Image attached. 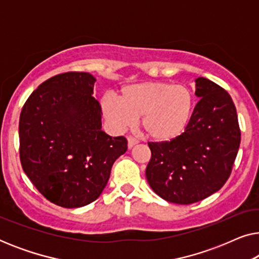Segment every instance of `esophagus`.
<instances>
[{"instance_id": "1", "label": "esophagus", "mask_w": 259, "mask_h": 259, "mask_svg": "<svg viewBox=\"0 0 259 259\" xmlns=\"http://www.w3.org/2000/svg\"><path fill=\"white\" fill-rule=\"evenodd\" d=\"M138 144V140L136 139V138L133 137H128L127 138V146H128V148H132L134 145Z\"/></svg>"}]
</instances>
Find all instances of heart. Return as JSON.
<instances>
[{
	"label": "heart",
	"instance_id": "obj_1",
	"mask_svg": "<svg viewBox=\"0 0 259 259\" xmlns=\"http://www.w3.org/2000/svg\"><path fill=\"white\" fill-rule=\"evenodd\" d=\"M193 107L189 87L160 81L131 84L122 88L119 99L106 95L101 100L102 114L112 128L125 130L140 116L141 128L155 141L179 137L189 125Z\"/></svg>",
	"mask_w": 259,
	"mask_h": 259
}]
</instances>
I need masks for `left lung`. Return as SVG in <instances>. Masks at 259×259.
<instances>
[{
    "mask_svg": "<svg viewBox=\"0 0 259 259\" xmlns=\"http://www.w3.org/2000/svg\"><path fill=\"white\" fill-rule=\"evenodd\" d=\"M196 95L199 101L184 133L171 141L148 143L147 182L169 203L193 204L221 190L239 150L238 116L230 94L198 77Z\"/></svg>",
    "mask_w": 259,
    "mask_h": 259,
    "instance_id": "1",
    "label": "left lung"
}]
</instances>
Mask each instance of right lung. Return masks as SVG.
<instances>
[{
  "label": "right lung",
  "mask_w": 259,
  "mask_h": 259,
  "mask_svg": "<svg viewBox=\"0 0 259 259\" xmlns=\"http://www.w3.org/2000/svg\"><path fill=\"white\" fill-rule=\"evenodd\" d=\"M97 79L68 72L42 82L20 115V160L38 192L55 205L81 207L98 199L112 166L127 151L123 137L101 130Z\"/></svg>",
  "instance_id": "1"
}]
</instances>
